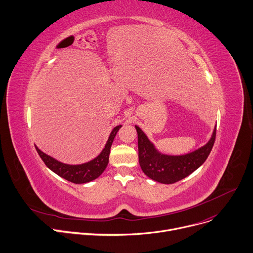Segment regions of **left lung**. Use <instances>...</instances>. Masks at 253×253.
<instances>
[{
  "label": "left lung",
  "instance_id": "left-lung-1",
  "mask_svg": "<svg viewBox=\"0 0 253 253\" xmlns=\"http://www.w3.org/2000/svg\"><path fill=\"white\" fill-rule=\"evenodd\" d=\"M138 135V159L143 173L163 184H173L193 173L211 154L215 140V129L210 141L193 153L184 156H167L158 153L143 131L135 126Z\"/></svg>",
  "mask_w": 253,
  "mask_h": 253
}]
</instances>
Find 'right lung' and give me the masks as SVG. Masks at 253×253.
I'll use <instances>...</instances> for the list:
<instances>
[{
  "label": "right lung",
  "mask_w": 253,
  "mask_h": 253,
  "mask_svg": "<svg viewBox=\"0 0 253 253\" xmlns=\"http://www.w3.org/2000/svg\"><path fill=\"white\" fill-rule=\"evenodd\" d=\"M121 127L122 126L119 125L113 129V131L110 134V137L107 141V144L102 153H100L95 159L85 164L66 165L53 159L52 157L45 155L37 146H36V149L38 151V154L40 155L41 159L43 161V163L45 164V166L48 168V169L52 170L54 173H56L60 177L75 184L87 183L99 177L105 171L109 163V156H110L113 140L116 136L117 132L119 131Z\"/></svg>",
  "instance_id": "right-lung-1"
}]
</instances>
